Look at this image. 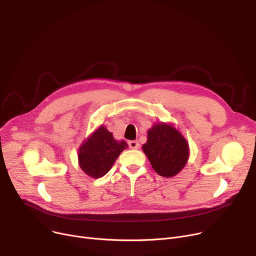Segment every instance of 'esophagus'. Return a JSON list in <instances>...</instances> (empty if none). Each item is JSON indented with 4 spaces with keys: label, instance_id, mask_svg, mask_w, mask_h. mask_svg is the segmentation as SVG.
<instances>
[{
    "label": "esophagus",
    "instance_id": "1",
    "mask_svg": "<svg viewBox=\"0 0 256 256\" xmlns=\"http://www.w3.org/2000/svg\"><path fill=\"white\" fill-rule=\"evenodd\" d=\"M128 146H130V148H132V150H138L140 147V144H139L138 141L134 140V141L128 142Z\"/></svg>",
    "mask_w": 256,
    "mask_h": 256
}]
</instances>
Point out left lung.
<instances>
[{
  "mask_svg": "<svg viewBox=\"0 0 256 256\" xmlns=\"http://www.w3.org/2000/svg\"><path fill=\"white\" fill-rule=\"evenodd\" d=\"M142 150L160 176L172 178L186 166L190 156L189 143L171 124L156 122L147 132Z\"/></svg>",
  "mask_w": 256,
  "mask_h": 256,
  "instance_id": "1",
  "label": "left lung"
}]
</instances>
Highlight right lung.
Masks as SVG:
<instances>
[{"instance_id": "right-lung-1", "label": "right lung", "mask_w": 256, "mask_h": 256, "mask_svg": "<svg viewBox=\"0 0 256 256\" xmlns=\"http://www.w3.org/2000/svg\"><path fill=\"white\" fill-rule=\"evenodd\" d=\"M128 147L124 140H115L113 134L102 124L78 147V165L88 176L102 178Z\"/></svg>"}]
</instances>
